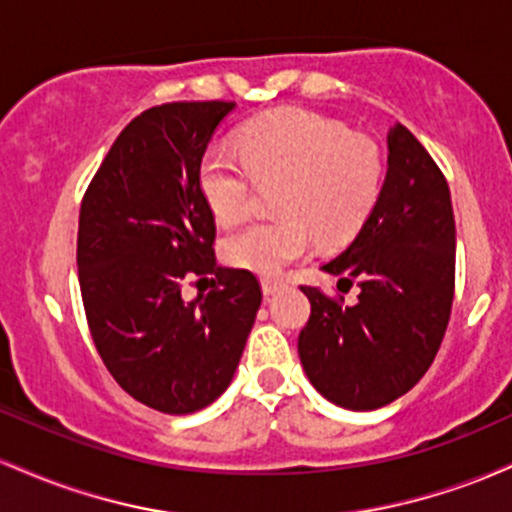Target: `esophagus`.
Returning <instances> with one entry per match:
<instances>
[{"mask_svg":"<svg viewBox=\"0 0 512 512\" xmlns=\"http://www.w3.org/2000/svg\"><path fill=\"white\" fill-rule=\"evenodd\" d=\"M284 286V279H276V276H262V291L264 296H272Z\"/></svg>","mask_w":512,"mask_h":512,"instance_id":"obj_1","label":"esophagus"}]
</instances>
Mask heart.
<instances>
[{
	"label": "heart",
	"mask_w": 512,
	"mask_h": 512,
	"mask_svg": "<svg viewBox=\"0 0 512 512\" xmlns=\"http://www.w3.org/2000/svg\"><path fill=\"white\" fill-rule=\"evenodd\" d=\"M238 151L211 146L199 163V187L211 214L236 223L250 214L260 187L284 182L279 219L257 221L223 240V260L257 274H276L313 243H344L373 214L385 180L378 144L342 122L286 108L245 125Z\"/></svg>",
	"instance_id": "b5f03b06"
}]
</instances>
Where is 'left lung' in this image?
Segmentation results:
<instances>
[{
    "label": "left lung",
    "instance_id": "obj_1",
    "mask_svg": "<svg viewBox=\"0 0 512 512\" xmlns=\"http://www.w3.org/2000/svg\"><path fill=\"white\" fill-rule=\"evenodd\" d=\"M387 178L361 233L325 272L358 301L301 286L310 317L298 334L305 375L337 407L370 411L424 378L455 296V216L443 170L404 125L387 137Z\"/></svg>",
    "mask_w": 512,
    "mask_h": 512
}]
</instances>
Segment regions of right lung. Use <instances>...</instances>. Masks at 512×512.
<instances>
[{"label": "right lung", "mask_w": 512, "mask_h": 512, "mask_svg": "<svg viewBox=\"0 0 512 512\" xmlns=\"http://www.w3.org/2000/svg\"><path fill=\"white\" fill-rule=\"evenodd\" d=\"M231 101H178L134 117L79 211L76 267L88 330L115 383L163 414L209 407L231 385L262 303L257 276L216 264L199 163ZM212 291L185 304L190 278Z\"/></svg>", "instance_id": "1"}]
</instances>
